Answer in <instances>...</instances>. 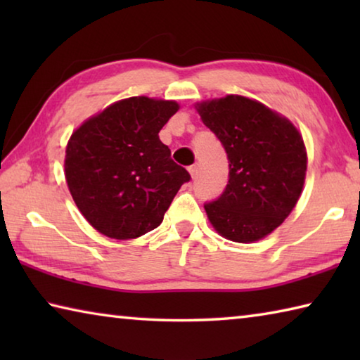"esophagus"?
<instances>
[{"instance_id": "34e87169", "label": "esophagus", "mask_w": 360, "mask_h": 360, "mask_svg": "<svg viewBox=\"0 0 360 360\" xmlns=\"http://www.w3.org/2000/svg\"><path fill=\"white\" fill-rule=\"evenodd\" d=\"M187 169H188V173H191L192 178H195V176H197V173H198V167H197V165H192V167H188Z\"/></svg>"}]
</instances>
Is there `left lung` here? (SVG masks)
I'll use <instances>...</instances> for the list:
<instances>
[{
  "mask_svg": "<svg viewBox=\"0 0 360 360\" xmlns=\"http://www.w3.org/2000/svg\"><path fill=\"white\" fill-rule=\"evenodd\" d=\"M203 124L222 143L229 184L205 211L219 235L255 243L284 222L307 176L302 133L283 114L243 95L195 103Z\"/></svg>",
  "mask_w": 360,
  "mask_h": 360,
  "instance_id": "obj_1",
  "label": "left lung"
}]
</instances>
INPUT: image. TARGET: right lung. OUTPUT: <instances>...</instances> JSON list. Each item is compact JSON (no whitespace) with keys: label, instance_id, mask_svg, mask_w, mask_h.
I'll list each match as a JSON object with an SVG mask.
<instances>
[{"label":"right lung","instance_id":"right-lung-1","mask_svg":"<svg viewBox=\"0 0 360 360\" xmlns=\"http://www.w3.org/2000/svg\"><path fill=\"white\" fill-rule=\"evenodd\" d=\"M178 109L173 100L130 96L72 131L65 179L77 210L101 235L133 240L154 230L191 179L158 138Z\"/></svg>","mask_w":360,"mask_h":360}]
</instances>
